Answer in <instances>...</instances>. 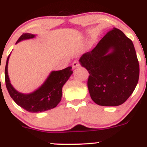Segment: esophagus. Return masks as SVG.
<instances>
[{
    "instance_id": "1",
    "label": "esophagus",
    "mask_w": 147,
    "mask_h": 147,
    "mask_svg": "<svg viewBox=\"0 0 147 147\" xmlns=\"http://www.w3.org/2000/svg\"><path fill=\"white\" fill-rule=\"evenodd\" d=\"M79 66H80V64H79V62H78L77 60H75V61L72 63V67H73V68H76V67H79Z\"/></svg>"
}]
</instances>
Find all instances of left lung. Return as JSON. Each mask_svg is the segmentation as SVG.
<instances>
[{"mask_svg": "<svg viewBox=\"0 0 147 147\" xmlns=\"http://www.w3.org/2000/svg\"><path fill=\"white\" fill-rule=\"evenodd\" d=\"M79 61L90 74L88 88L90 97L100 106L122 105L138 83L139 64L134 43L119 29L109 30Z\"/></svg>", "mask_w": 147, "mask_h": 147, "instance_id": "obj_1", "label": "left lung"}]
</instances>
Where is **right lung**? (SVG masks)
I'll use <instances>...</instances> for the list:
<instances>
[{
    "mask_svg": "<svg viewBox=\"0 0 147 147\" xmlns=\"http://www.w3.org/2000/svg\"><path fill=\"white\" fill-rule=\"evenodd\" d=\"M35 35L24 33L20 37L16 43L23 40L35 38ZM9 55L5 67V82L11 97L20 107L30 112H41L56 107L62 96V87L72 74V67L59 71H52L44 83L31 94L18 92L12 86L8 75Z\"/></svg>",
    "mask_w": 147,
    "mask_h": 147,
    "instance_id": "1",
    "label": "right lung"
}]
</instances>
